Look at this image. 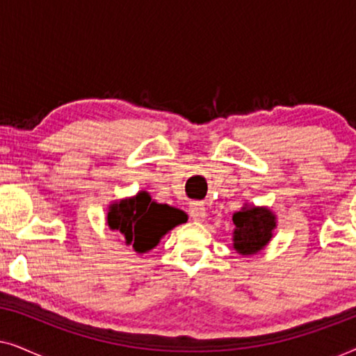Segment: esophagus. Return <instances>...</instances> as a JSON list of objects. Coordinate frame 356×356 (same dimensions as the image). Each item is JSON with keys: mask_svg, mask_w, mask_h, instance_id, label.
Returning a JSON list of instances; mask_svg holds the SVG:
<instances>
[{"mask_svg": "<svg viewBox=\"0 0 356 356\" xmlns=\"http://www.w3.org/2000/svg\"><path fill=\"white\" fill-rule=\"evenodd\" d=\"M189 213H191V217L194 218V220L201 222L206 218V207H204V204H201V202H193L191 209H189Z\"/></svg>", "mask_w": 356, "mask_h": 356, "instance_id": "34e87169", "label": "esophagus"}]
</instances>
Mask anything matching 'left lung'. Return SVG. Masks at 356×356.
<instances>
[{
    "mask_svg": "<svg viewBox=\"0 0 356 356\" xmlns=\"http://www.w3.org/2000/svg\"><path fill=\"white\" fill-rule=\"evenodd\" d=\"M235 233H233V246L243 256L254 254L261 251L272 238L275 228V217L267 209H243L233 216Z\"/></svg>",
    "mask_w": 356,
    "mask_h": 356,
    "instance_id": "obj_1",
    "label": "left lung"
}]
</instances>
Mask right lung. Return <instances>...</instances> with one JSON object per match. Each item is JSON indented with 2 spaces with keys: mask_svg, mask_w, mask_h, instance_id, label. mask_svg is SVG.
<instances>
[{
  "mask_svg": "<svg viewBox=\"0 0 356 356\" xmlns=\"http://www.w3.org/2000/svg\"><path fill=\"white\" fill-rule=\"evenodd\" d=\"M184 220V212L167 204L150 201L147 193H139L133 199L113 204L108 212L111 230L123 233L126 243L133 245L138 252L152 250L165 233Z\"/></svg>",
  "mask_w": 356,
  "mask_h": 356,
  "instance_id": "obj_1",
  "label": "right lung"
}]
</instances>
